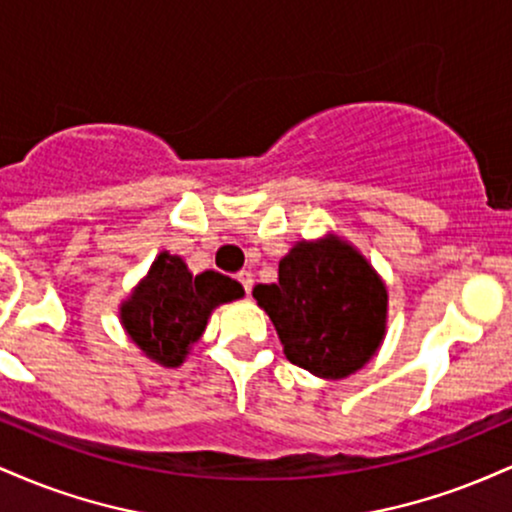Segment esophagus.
Instances as JSON below:
<instances>
[{
    "instance_id": "1",
    "label": "esophagus",
    "mask_w": 512,
    "mask_h": 512,
    "mask_svg": "<svg viewBox=\"0 0 512 512\" xmlns=\"http://www.w3.org/2000/svg\"><path fill=\"white\" fill-rule=\"evenodd\" d=\"M238 281H240V284H243L245 293H250L252 291V284H255V279H252V274L248 272V269H243V272L238 274Z\"/></svg>"
}]
</instances>
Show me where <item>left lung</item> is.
<instances>
[{"label": "left lung", "instance_id": "1", "mask_svg": "<svg viewBox=\"0 0 512 512\" xmlns=\"http://www.w3.org/2000/svg\"><path fill=\"white\" fill-rule=\"evenodd\" d=\"M252 296L274 322L286 358L317 378H349L385 339V281L334 233L298 240L279 262V281L257 284Z\"/></svg>", "mask_w": 512, "mask_h": 512}]
</instances>
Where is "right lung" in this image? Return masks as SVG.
I'll return each instance as SVG.
<instances>
[{
    "instance_id": "right-lung-1",
    "label": "right lung",
    "mask_w": 512,
    "mask_h": 512,
    "mask_svg": "<svg viewBox=\"0 0 512 512\" xmlns=\"http://www.w3.org/2000/svg\"><path fill=\"white\" fill-rule=\"evenodd\" d=\"M243 296V286L231 276L214 269L192 274L180 255L163 250L120 303V322L146 358L178 368L207 330L211 313Z\"/></svg>"
}]
</instances>
